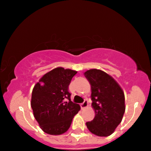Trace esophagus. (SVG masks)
Here are the masks:
<instances>
[{"label": "esophagus", "mask_w": 151, "mask_h": 151, "mask_svg": "<svg viewBox=\"0 0 151 151\" xmlns=\"http://www.w3.org/2000/svg\"><path fill=\"white\" fill-rule=\"evenodd\" d=\"M88 106V102L87 100H85L84 102L82 103V104H81V108L82 109L86 108Z\"/></svg>", "instance_id": "obj_1"}]
</instances>
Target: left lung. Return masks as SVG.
Instances as JSON below:
<instances>
[{
	"label": "left lung",
	"mask_w": 151,
	"mask_h": 151,
	"mask_svg": "<svg viewBox=\"0 0 151 151\" xmlns=\"http://www.w3.org/2000/svg\"><path fill=\"white\" fill-rule=\"evenodd\" d=\"M84 75L91 86L92 107L95 116L86 126L91 133L108 137L121 123L125 113V95L114 79L100 70L91 69Z\"/></svg>",
	"instance_id": "8db88e82"
}]
</instances>
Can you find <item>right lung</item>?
I'll list each match as a JSON object with an SVG mask.
<instances>
[{
	"instance_id": "1",
	"label": "right lung",
	"mask_w": 151,
	"mask_h": 151,
	"mask_svg": "<svg viewBox=\"0 0 151 151\" xmlns=\"http://www.w3.org/2000/svg\"><path fill=\"white\" fill-rule=\"evenodd\" d=\"M77 73L59 67L45 74L33 88L30 104L34 117L47 134L60 135L68 131L81 109L72 102L68 91Z\"/></svg>"
}]
</instances>
